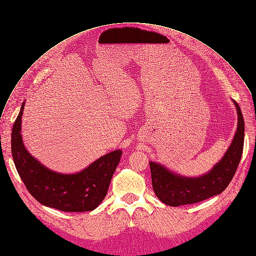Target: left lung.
<instances>
[{
    "mask_svg": "<svg viewBox=\"0 0 256 256\" xmlns=\"http://www.w3.org/2000/svg\"><path fill=\"white\" fill-rule=\"evenodd\" d=\"M238 111V128L226 156L208 174L198 178L175 175L160 164L149 162L152 187L158 198L166 205L178 207L205 200L222 192L236 174L244 146V118L234 102Z\"/></svg>",
    "mask_w": 256,
    "mask_h": 256,
    "instance_id": "left-lung-1",
    "label": "left lung"
}]
</instances>
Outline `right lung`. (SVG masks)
<instances>
[{"mask_svg":"<svg viewBox=\"0 0 256 256\" xmlns=\"http://www.w3.org/2000/svg\"><path fill=\"white\" fill-rule=\"evenodd\" d=\"M24 108V103L12 128L11 152L17 173L28 192L42 205L64 212L96 209L108 192L122 152H110L77 174L64 175L50 171L34 158L24 146L20 134Z\"/></svg>","mask_w":256,"mask_h":256,"instance_id":"right-lung-1","label":"right lung"}]
</instances>
